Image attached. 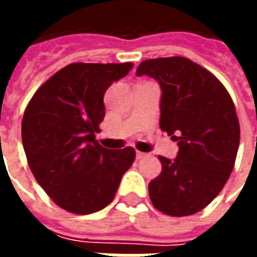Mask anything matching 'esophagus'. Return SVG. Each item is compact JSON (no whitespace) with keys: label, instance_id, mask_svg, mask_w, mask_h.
<instances>
[{"label":"esophagus","instance_id":"34e87169","mask_svg":"<svg viewBox=\"0 0 257 257\" xmlns=\"http://www.w3.org/2000/svg\"><path fill=\"white\" fill-rule=\"evenodd\" d=\"M145 157H146L145 153H140V151H136V158H138V160H142V158H145Z\"/></svg>","mask_w":257,"mask_h":257}]
</instances>
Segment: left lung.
Instances as JSON below:
<instances>
[{
    "label": "left lung",
    "mask_w": 257,
    "mask_h": 257,
    "mask_svg": "<svg viewBox=\"0 0 257 257\" xmlns=\"http://www.w3.org/2000/svg\"><path fill=\"white\" fill-rule=\"evenodd\" d=\"M136 75L158 81L160 126L179 146L175 160L158 157L162 171L149 183L151 202L165 215H194L220 193L235 164L239 122L231 96L213 74L182 56L145 60Z\"/></svg>",
    "instance_id": "obj_1"
}]
</instances>
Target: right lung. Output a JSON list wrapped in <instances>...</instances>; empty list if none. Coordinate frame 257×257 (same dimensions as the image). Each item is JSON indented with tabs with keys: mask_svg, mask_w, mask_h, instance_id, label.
Segmentation results:
<instances>
[{
	"mask_svg": "<svg viewBox=\"0 0 257 257\" xmlns=\"http://www.w3.org/2000/svg\"><path fill=\"white\" fill-rule=\"evenodd\" d=\"M134 63H71L40 86L26 107L22 140L27 162L44 191L62 209L88 215L111 202L132 147L107 150L96 140L107 88Z\"/></svg>",
	"mask_w": 257,
	"mask_h": 257,
	"instance_id": "obj_1",
	"label": "right lung"
}]
</instances>
